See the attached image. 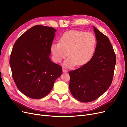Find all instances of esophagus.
Returning <instances> with one entry per match:
<instances>
[{"instance_id": "obj_1", "label": "esophagus", "mask_w": 127, "mask_h": 127, "mask_svg": "<svg viewBox=\"0 0 127 127\" xmlns=\"http://www.w3.org/2000/svg\"><path fill=\"white\" fill-rule=\"evenodd\" d=\"M63 71L64 72H68V70L65 69L64 68H63Z\"/></svg>"}]
</instances>
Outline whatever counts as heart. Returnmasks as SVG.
<instances>
[{
	"label": "heart",
	"instance_id": "heart-1",
	"mask_svg": "<svg viewBox=\"0 0 127 127\" xmlns=\"http://www.w3.org/2000/svg\"><path fill=\"white\" fill-rule=\"evenodd\" d=\"M96 45V39L93 34L84 31L71 30L61 36L60 43L51 45L52 58L60 63L69 56L63 64V66L69 68L82 66L86 64L93 56Z\"/></svg>",
	"mask_w": 127,
	"mask_h": 127
}]
</instances>
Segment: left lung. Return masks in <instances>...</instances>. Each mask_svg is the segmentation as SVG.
I'll use <instances>...</instances> for the list:
<instances>
[{"label": "left lung", "instance_id": "8db88e82", "mask_svg": "<svg viewBox=\"0 0 127 127\" xmlns=\"http://www.w3.org/2000/svg\"><path fill=\"white\" fill-rule=\"evenodd\" d=\"M97 44L93 56L86 64L70 71L69 89L78 101H93L112 83L116 57L108 37L93 26Z\"/></svg>", "mask_w": 127, "mask_h": 127}]
</instances>
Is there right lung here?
<instances>
[{
	"label": "right lung",
	"mask_w": 127,
	"mask_h": 127,
	"mask_svg": "<svg viewBox=\"0 0 127 127\" xmlns=\"http://www.w3.org/2000/svg\"><path fill=\"white\" fill-rule=\"evenodd\" d=\"M56 30L51 27H32L15 42L10 57L13 78L23 94L33 99L45 96L62 68L50 58Z\"/></svg>",
	"instance_id": "add662e5"
}]
</instances>
